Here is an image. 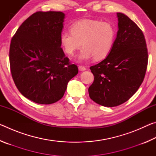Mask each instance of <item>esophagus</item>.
Segmentation results:
<instances>
[{
    "label": "esophagus",
    "mask_w": 156,
    "mask_h": 156,
    "mask_svg": "<svg viewBox=\"0 0 156 156\" xmlns=\"http://www.w3.org/2000/svg\"><path fill=\"white\" fill-rule=\"evenodd\" d=\"M78 69H79V71H80V72H84V71L86 70V68L83 67V66H79Z\"/></svg>",
    "instance_id": "obj_1"
}]
</instances>
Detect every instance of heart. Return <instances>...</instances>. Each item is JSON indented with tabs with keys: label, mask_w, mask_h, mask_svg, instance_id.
I'll return each instance as SVG.
<instances>
[{
	"label": "heart",
	"mask_w": 156,
	"mask_h": 156,
	"mask_svg": "<svg viewBox=\"0 0 156 156\" xmlns=\"http://www.w3.org/2000/svg\"><path fill=\"white\" fill-rule=\"evenodd\" d=\"M71 32H62L60 41L65 52L71 56L83 47L78 56L80 62L94 58L100 60L106 58L115 43L117 30L112 23L98 20L84 19L71 25Z\"/></svg>",
	"instance_id": "1"
}]
</instances>
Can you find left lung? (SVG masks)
Masks as SVG:
<instances>
[{
    "mask_svg": "<svg viewBox=\"0 0 156 156\" xmlns=\"http://www.w3.org/2000/svg\"><path fill=\"white\" fill-rule=\"evenodd\" d=\"M118 31L107 58L90 67L94 81L89 95L105 107L124 103L138 91L143 82L148 63L144 34L127 16L117 13Z\"/></svg>",
    "mask_w": 156,
    "mask_h": 156,
    "instance_id": "obj_1",
    "label": "left lung"
}]
</instances>
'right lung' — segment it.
I'll list each match as a JSON object with an SVG mask.
<instances>
[{
  "label": "right lung",
  "mask_w": 156,
  "mask_h": 156,
  "mask_svg": "<svg viewBox=\"0 0 156 156\" xmlns=\"http://www.w3.org/2000/svg\"><path fill=\"white\" fill-rule=\"evenodd\" d=\"M65 14L37 12L22 23L10 44L12 76L18 90L36 103L49 105L64 96L78 69L70 64L60 38Z\"/></svg>",
  "instance_id": "right-lung-1"
}]
</instances>
